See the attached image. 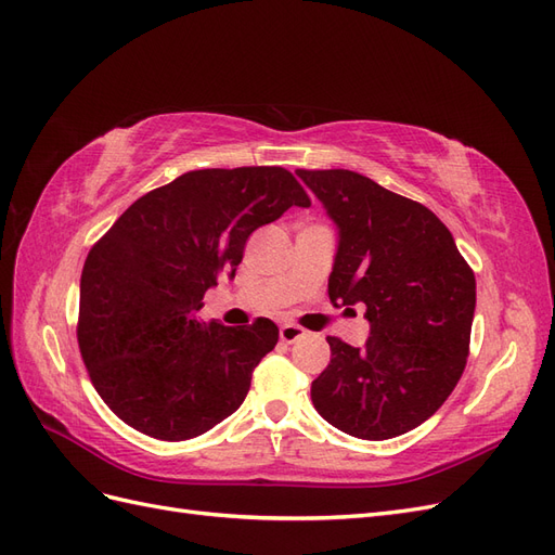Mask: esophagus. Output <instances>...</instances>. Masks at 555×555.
I'll return each instance as SVG.
<instances>
[{"label":"esophagus","instance_id":"esophagus-1","mask_svg":"<svg viewBox=\"0 0 555 555\" xmlns=\"http://www.w3.org/2000/svg\"><path fill=\"white\" fill-rule=\"evenodd\" d=\"M304 335H306V328L298 326V324H284V326H280V340L287 343V345L296 343L298 338H304Z\"/></svg>","mask_w":555,"mask_h":555}]
</instances>
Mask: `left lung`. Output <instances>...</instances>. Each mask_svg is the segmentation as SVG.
<instances>
[{
	"label": "left lung",
	"mask_w": 555,
	"mask_h": 555,
	"mask_svg": "<svg viewBox=\"0 0 555 555\" xmlns=\"http://www.w3.org/2000/svg\"><path fill=\"white\" fill-rule=\"evenodd\" d=\"M296 176L338 227L331 304L365 306L371 322L363 347L328 335L331 363L312 382V405L354 438H396L438 412L465 371L475 273L416 201L345 169Z\"/></svg>",
	"instance_id": "left-lung-1"
}]
</instances>
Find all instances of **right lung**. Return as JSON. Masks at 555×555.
Here are the masks:
<instances>
[{
    "instance_id": "1",
    "label": "right lung",
    "mask_w": 555,
    "mask_h": 555,
    "mask_svg": "<svg viewBox=\"0 0 555 555\" xmlns=\"http://www.w3.org/2000/svg\"><path fill=\"white\" fill-rule=\"evenodd\" d=\"M308 208L280 166L190 171L117 217L80 275L78 347L96 393L150 438L180 442L236 412L278 326L198 322L204 294L233 280L249 233Z\"/></svg>"
}]
</instances>
